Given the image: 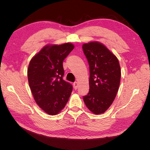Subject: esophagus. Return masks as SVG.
I'll return each instance as SVG.
<instances>
[{
    "label": "esophagus",
    "mask_w": 150,
    "mask_h": 150,
    "mask_svg": "<svg viewBox=\"0 0 150 150\" xmlns=\"http://www.w3.org/2000/svg\"><path fill=\"white\" fill-rule=\"evenodd\" d=\"M73 87H74L75 90H77V88L78 87V83L77 82L73 83Z\"/></svg>",
    "instance_id": "1"
}]
</instances>
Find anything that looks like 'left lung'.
Returning a JSON list of instances; mask_svg holds the SVG:
<instances>
[{"label":"left lung","instance_id":"8db88e82","mask_svg":"<svg viewBox=\"0 0 150 150\" xmlns=\"http://www.w3.org/2000/svg\"><path fill=\"white\" fill-rule=\"evenodd\" d=\"M89 65V91L83 96L85 105L96 115L105 112L113 103L120 85L121 71L118 60L98 42L83 45Z\"/></svg>","mask_w":150,"mask_h":150}]
</instances>
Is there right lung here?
I'll use <instances>...</instances> for the list:
<instances>
[{"label": "right lung", "instance_id": "add662e5", "mask_svg": "<svg viewBox=\"0 0 150 150\" xmlns=\"http://www.w3.org/2000/svg\"><path fill=\"white\" fill-rule=\"evenodd\" d=\"M74 45L70 43L47 45L30 61L28 79L34 100L50 115L65 107L71 94V83L63 80V62Z\"/></svg>", "mask_w": 150, "mask_h": 150}]
</instances>
